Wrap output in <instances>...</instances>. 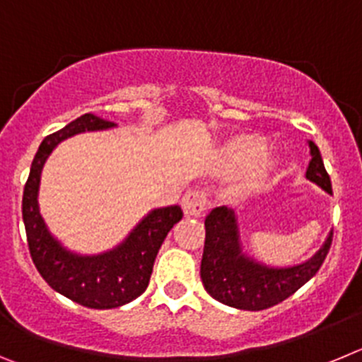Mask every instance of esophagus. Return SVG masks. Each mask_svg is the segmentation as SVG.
I'll return each instance as SVG.
<instances>
[{"label": "esophagus", "instance_id": "obj_1", "mask_svg": "<svg viewBox=\"0 0 362 362\" xmlns=\"http://www.w3.org/2000/svg\"><path fill=\"white\" fill-rule=\"evenodd\" d=\"M181 206L187 217H201L206 210V196L199 190H188L183 196Z\"/></svg>", "mask_w": 362, "mask_h": 362}]
</instances>
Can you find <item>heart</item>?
I'll return each mask as SVG.
<instances>
[{
    "label": "heart",
    "mask_w": 362,
    "mask_h": 362,
    "mask_svg": "<svg viewBox=\"0 0 362 362\" xmlns=\"http://www.w3.org/2000/svg\"><path fill=\"white\" fill-rule=\"evenodd\" d=\"M270 143L261 136H241L232 137L223 150V163L230 174H246L250 172L261 159L267 156ZM279 166L276 161H264L261 168L254 172L246 183V190H263L276 179Z\"/></svg>",
    "instance_id": "b5f03b06"
}]
</instances>
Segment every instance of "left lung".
<instances>
[{
	"instance_id": "8db88e82",
	"label": "left lung",
	"mask_w": 362,
	"mask_h": 362,
	"mask_svg": "<svg viewBox=\"0 0 362 362\" xmlns=\"http://www.w3.org/2000/svg\"><path fill=\"white\" fill-rule=\"evenodd\" d=\"M308 146L312 159L306 168V179L332 194L330 175L325 168L321 152L313 141ZM204 228L206 238L201 259L204 290L223 305L250 312L279 305L308 283L325 263L334 235L330 232L325 245L306 263L274 268L243 254L238 217L232 209H214L204 219Z\"/></svg>"
}]
</instances>
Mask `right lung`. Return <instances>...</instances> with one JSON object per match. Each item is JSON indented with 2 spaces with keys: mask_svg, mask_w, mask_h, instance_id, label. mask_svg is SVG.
Here are the masks:
<instances>
[{
  "mask_svg": "<svg viewBox=\"0 0 362 362\" xmlns=\"http://www.w3.org/2000/svg\"><path fill=\"white\" fill-rule=\"evenodd\" d=\"M112 127L116 124L94 114H85L65 129L45 137L32 161L21 204L28 250L41 277L57 293L95 310L117 308L145 292L166 233L183 217V210L177 204L152 210L121 245L98 255L74 254L49 232L37 204L45 161L66 137Z\"/></svg>",
  "mask_w": 362,
  "mask_h": 362,
  "instance_id": "add662e5",
  "label": "right lung"
}]
</instances>
